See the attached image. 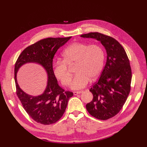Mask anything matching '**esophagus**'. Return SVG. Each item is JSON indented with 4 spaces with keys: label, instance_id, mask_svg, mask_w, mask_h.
I'll list each match as a JSON object with an SVG mask.
<instances>
[{
    "label": "esophagus",
    "instance_id": "34e87169",
    "mask_svg": "<svg viewBox=\"0 0 147 147\" xmlns=\"http://www.w3.org/2000/svg\"><path fill=\"white\" fill-rule=\"evenodd\" d=\"M83 91H74V95H77V94H80V93H82V92H83Z\"/></svg>",
    "mask_w": 147,
    "mask_h": 147
}]
</instances>
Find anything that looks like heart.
Returning a JSON list of instances; mask_svg holds the SVG:
<instances>
[{"label": "heart", "mask_w": 147, "mask_h": 147, "mask_svg": "<svg viewBox=\"0 0 147 147\" xmlns=\"http://www.w3.org/2000/svg\"><path fill=\"white\" fill-rule=\"evenodd\" d=\"M63 61H57L53 65V73L63 86H69L71 75L67 67L75 64L76 75L71 88L78 90L85 86L89 80H94L100 74L104 63V51L98 45H90L84 42H74L67 47L63 54Z\"/></svg>", "instance_id": "obj_1"}]
</instances>
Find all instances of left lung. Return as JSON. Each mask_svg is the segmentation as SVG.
<instances>
[{"instance_id": "1", "label": "left lung", "mask_w": 147, "mask_h": 147, "mask_svg": "<svg viewBox=\"0 0 147 147\" xmlns=\"http://www.w3.org/2000/svg\"><path fill=\"white\" fill-rule=\"evenodd\" d=\"M80 36L100 42L107 52L106 64L99 80L90 90L93 99L86 107L91 116L108 119L121 110L130 92L132 72L129 61L121 44L112 37L99 32Z\"/></svg>"}]
</instances>
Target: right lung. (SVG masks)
I'll use <instances>...</instances> for the list:
<instances>
[{"instance_id":"obj_1","label":"right lung","mask_w":147,"mask_h":147,"mask_svg":"<svg viewBox=\"0 0 147 147\" xmlns=\"http://www.w3.org/2000/svg\"><path fill=\"white\" fill-rule=\"evenodd\" d=\"M72 37L47 38L28 47L22 51L15 65V81L16 94L30 117L44 125L55 123L63 117L68 100L73 92L61 88L53 73V59L58 49ZM34 62L42 65L48 75L47 85L43 94L34 96L22 90L17 82L19 69L26 63Z\"/></svg>"}]
</instances>
